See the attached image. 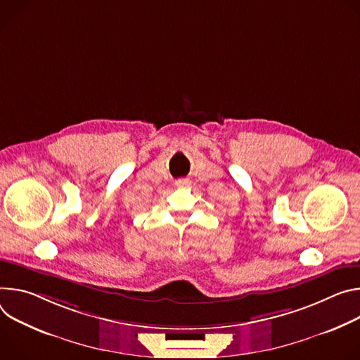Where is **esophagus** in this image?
Instances as JSON below:
<instances>
[{
  "mask_svg": "<svg viewBox=\"0 0 360 360\" xmlns=\"http://www.w3.org/2000/svg\"><path fill=\"white\" fill-rule=\"evenodd\" d=\"M176 186H179V187L188 186V180H187V179H179V180L176 181Z\"/></svg>",
  "mask_w": 360,
  "mask_h": 360,
  "instance_id": "obj_1",
  "label": "esophagus"
}]
</instances>
